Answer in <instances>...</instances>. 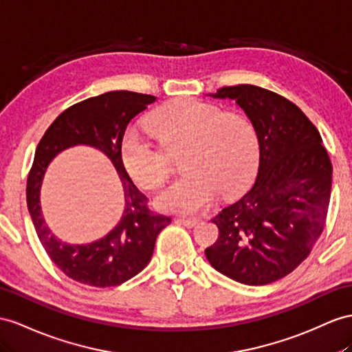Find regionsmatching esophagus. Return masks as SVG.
Here are the masks:
<instances>
[{"label": "esophagus", "mask_w": 352, "mask_h": 352, "mask_svg": "<svg viewBox=\"0 0 352 352\" xmlns=\"http://www.w3.org/2000/svg\"><path fill=\"white\" fill-rule=\"evenodd\" d=\"M179 223H182V224H184V226L186 228H195L196 226V224L197 223H199L201 220L199 219H186V217H179V219H177Z\"/></svg>", "instance_id": "1"}]
</instances>
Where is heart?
I'll return each instance as SVG.
<instances>
[{
    "instance_id": "1",
    "label": "heart",
    "mask_w": 352,
    "mask_h": 352,
    "mask_svg": "<svg viewBox=\"0 0 352 352\" xmlns=\"http://www.w3.org/2000/svg\"><path fill=\"white\" fill-rule=\"evenodd\" d=\"M147 128L159 144L137 131H128L120 144L126 173L144 190L164 186L173 160L183 155L182 177L156 205L170 212H196L220 192L235 195L253 179L260 159L254 123L241 113H223L219 107L183 98L157 108Z\"/></svg>"
}]
</instances>
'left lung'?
<instances>
[{
	"instance_id": "obj_1",
	"label": "left lung",
	"mask_w": 352,
	"mask_h": 352,
	"mask_svg": "<svg viewBox=\"0 0 352 352\" xmlns=\"http://www.w3.org/2000/svg\"><path fill=\"white\" fill-rule=\"evenodd\" d=\"M211 96L235 101L254 123L260 162L253 187L212 219L220 236L205 256L238 283L270 284L293 272L322 233L331 162L318 129L287 98L253 85Z\"/></svg>"
}]
</instances>
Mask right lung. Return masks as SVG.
<instances>
[{"mask_svg":"<svg viewBox=\"0 0 352 352\" xmlns=\"http://www.w3.org/2000/svg\"><path fill=\"white\" fill-rule=\"evenodd\" d=\"M156 96L129 90H113L87 98L60 113L35 150L26 184V204L41 245L62 272L80 284L113 287L128 281L146 267L156 238L170 219L153 212L147 197L132 183L120 157V144L129 122L155 102ZM85 143L101 149L113 162L125 193V211L120 224L101 240L71 246L58 240L41 215L39 188L50 160L68 146Z\"/></svg>","mask_w":352,"mask_h":352,"instance_id":"add662e5","label":"right lung"}]
</instances>
